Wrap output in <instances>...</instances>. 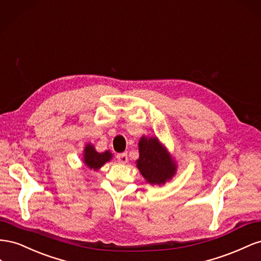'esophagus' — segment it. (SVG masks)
<instances>
[{
    "label": "esophagus",
    "instance_id": "34e87169",
    "mask_svg": "<svg viewBox=\"0 0 261 261\" xmlns=\"http://www.w3.org/2000/svg\"><path fill=\"white\" fill-rule=\"evenodd\" d=\"M117 161L120 164H125L126 162H128V155H126V153L118 154L117 155Z\"/></svg>",
    "mask_w": 261,
    "mask_h": 261
}]
</instances>
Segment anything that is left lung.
Here are the masks:
<instances>
[{"instance_id":"8db88e82","label":"left lung","mask_w":261,"mask_h":261,"mask_svg":"<svg viewBox=\"0 0 261 261\" xmlns=\"http://www.w3.org/2000/svg\"><path fill=\"white\" fill-rule=\"evenodd\" d=\"M139 153L137 167L148 184L164 185L176 174L175 161L158 138H141Z\"/></svg>"}]
</instances>
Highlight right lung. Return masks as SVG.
I'll list each match as a JSON object with an SVG mask.
<instances>
[{
    "mask_svg": "<svg viewBox=\"0 0 261 261\" xmlns=\"http://www.w3.org/2000/svg\"><path fill=\"white\" fill-rule=\"evenodd\" d=\"M113 158V154L109 151L103 153H98L95 150V147L92 144H86L84 148V163L89 169L97 170L99 169L103 164L109 162Z\"/></svg>",
    "mask_w": 261,
    "mask_h": 261,
    "instance_id": "add662e5",
    "label": "right lung"
}]
</instances>
